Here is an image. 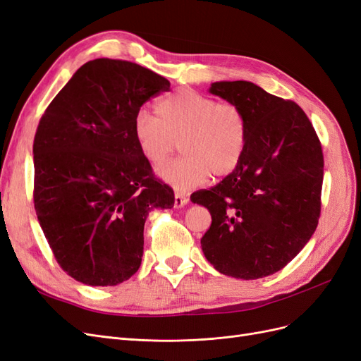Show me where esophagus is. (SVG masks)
Here are the masks:
<instances>
[{
  "mask_svg": "<svg viewBox=\"0 0 361 361\" xmlns=\"http://www.w3.org/2000/svg\"><path fill=\"white\" fill-rule=\"evenodd\" d=\"M188 197H187V195H185V194H182V192H176V194H174V207H178V209H179V207H182V206H185V204H187L188 203Z\"/></svg>",
  "mask_w": 361,
  "mask_h": 361,
  "instance_id": "obj_1",
  "label": "esophagus"
}]
</instances>
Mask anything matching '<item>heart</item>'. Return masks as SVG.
I'll list each match as a JSON object with an SVG mask.
<instances>
[{"label": "heart", "mask_w": 361, "mask_h": 361, "mask_svg": "<svg viewBox=\"0 0 361 361\" xmlns=\"http://www.w3.org/2000/svg\"><path fill=\"white\" fill-rule=\"evenodd\" d=\"M157 114L141 108L133 134L140 154L158 166L180 141L183 157L164 164L158 176L171 187L188 191L215 176L232 173L243 159L248 140L244 111L232 102H216L195 90L164 97Z\"/></svg>", "instance_id": "1"}]
</instances>
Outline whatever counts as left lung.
Here are the masks:
<instances>
[{
	"label": "left lung",
	"instance_id": "8db88e82",
	"mask_svg": "<svg viewBox=\"0 0 361 361\" xmlns=\"http://www.w3.org/2000/svg\"><path fill=\"white\" fill-rule=\"evenodd\" d=\"M209 92L236 104L248 123L239 166L191 202L212 223L200 239L207 262L224 276L256 280L297 256L318 226L324 157L301 108L250 81L212 82Z\"/></svg>",
	"mask_w": 361,
	"mask_h": 361
}]
</instances>
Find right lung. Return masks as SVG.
<instances>
[{
  "instance_id": "right-lung-1",
  "label": "right lung",
  "mask_w": 361,
  "mask_h": 361,
  "mask_svg": "<svg viewBox=\"0 0 361 361\" xmlns=\"http://www.w3.org/2000/svg\"><path fill=\"white\" fill-rule=\"evenodd\" d=\"M169 90V80L140 64L96 59L73 73L40 118L35 209L59 265L76 281L116 286L133 277L149 211L174 204L133 134L141 105Z\"/></svg>"
}]
</instances>
